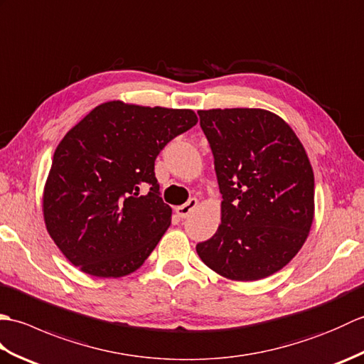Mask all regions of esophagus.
<instances>
[{
	"label": "esophagus",
	"instance_id": "1",
	"mask_svg": "<svg viewBox=\"0 0 364 364\" xmlns=\"http://www.w3.org/2000/svg\"><path fill=\"white\" fill-rule=\"evenodd\" d=\"M197 205H198L197 198H189V200H188V203H184V205H181V206H178L175 211H176V214H178V215H180L181 219H186L188 215H189L192 211L196 210Z\"/></svg>",
	"mask_w": 364,
	"mask_h": 364
}]
</instances>
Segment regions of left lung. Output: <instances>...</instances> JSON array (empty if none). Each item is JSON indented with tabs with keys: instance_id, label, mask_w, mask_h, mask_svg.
<instances>
[{
	"instance_id": "obj_1",
	"label": "left lung",
	"mask_w": 364,
	"mask_h": 364,
	"mask_svg": "<svg viewBox=\"0 0 364 364\" xmlns=\"http://www.w3.org/2000/svg\"><path fill=\"white\" fill-rule=\"evenodd\" d=\"M198 115L223 200L220 225L197 244V253L230 280H261L288 264L310 233V159L288 123L269 111L235 107Z\"/></svg>"
}]
</instances>
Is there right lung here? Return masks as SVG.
I'll return each mask as SVG.
<instances>
[{"instance_id": "right-lung-1", "label": "right lung", "mask_w": 364, "mask_h": 364, "mask_svg": "<svg viewBox=\"0 0 364 364\" xmlns=\"http://www.w3.org/2000/svg\"><path fill=\"white\" fill-rule=\"evenodd\" d=\"M196 123L191 109L107 102L64 136L45 184L43 218L73 266L103 278L142 266L172 215L154 161Z\"/></svg>"}]
</instances>
